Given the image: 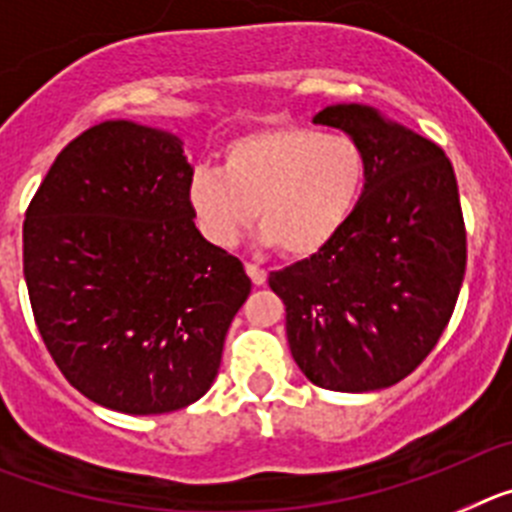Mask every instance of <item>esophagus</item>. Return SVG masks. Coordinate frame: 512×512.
Masks as SVG:
<instances>
[{
  "label": "esophagus",
  "instance_id": "34e87169",
  "mask_svg": "<svg viewBox=\"0 0 512 512\" xmlns=\"http://www.w3.org/2000/svg\"><path fill=\"white\" fill-rule=\"evenodd\" d=\"M244 270H247V275H250V281L255 283V286H262V283L268 281V273H265L260 265H252V262H247V265H244Z\"/></svg>",
  "mask_w": 512,
  "mask_h": 512
}]
</instances>
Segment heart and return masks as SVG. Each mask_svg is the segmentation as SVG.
<instances>
[{
    "label": "heart",
    "instance_id": "obj_1",
    "mask_svg": "<svg viewBox=\"0 0 512 512\" xmlns=\"http://www.w3.org/2000/svg\"><path fill=\"white\" fill-rule=\"evenodd\" d=\"M363 185L366 157L350 136L265 126L231 139L221 170H195L185 201L195 229L219 250L234 247L257 216L265 247L311 257L345 229Z\"/></svg>",
    "mask_w": 512,
    "mask_h": 512
}]
</instances>
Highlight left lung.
Instances as JSON below:
<instances>
[{
	"mask_svg": "<svg viewBox=\"0 0 512 512\" xmlns=\"http://www.w3.org/2000/svg\"><path fill=\"white\" fill-rule=\"evenodd\" d=\"M361 146L366 185L322 252L270 273L286 304L296 366L330 391L386 389L410 376L446 330L466 270L459 185L446 151L376 108L314 115Z\"/></svg>",
	"mask_w": 512,
	"mask_h": 512,
	"instance_id": "obj_1",
	"label": "left lung"
}]
</instances>
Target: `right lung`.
<instances>
[{"label": "right lung", "instance_id": "1", "mask_svg": "<svg viewBox=\"0 0 512 512\" xmlns=\"http://www.w3.org/2000/svg\"><path fill=\"white\" fill-rule=\"evenodd\" d=\"M175 133L105 121L64 146L22 224V270L48 353L84 397L126 415L198 402L250 296L201 237Z\"/></svg>", "mask_w": 512, "mask_h": 512}]
</instances>
